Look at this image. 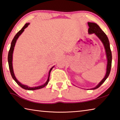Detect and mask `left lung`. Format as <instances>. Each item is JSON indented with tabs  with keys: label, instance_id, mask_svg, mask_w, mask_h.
Segmentation results:
<instances>
[{
	"label": "left lung",
	"instance_id": "8db88e82",
	"mask_svg": "<svg viewBox=\"0 0 120 120\" xmlns=\"http://www.w3.org/2000/svg\"><path fill=\"white\" fill-rule=\"evenodd\" d=\"M88 25L89 26L88 28V33L89 34H93L94 33L101 42H102L103 45H104L105 52H106V57L107 60V68H106V75L104 77V78L101 80V82L94 87L90 89H95L98 88V87L101 86V85L106 80L107 77H109V73L111 71V66H112V52L109 46V42L107 35L105 33L101 30V28L99 27V26L97 24L95 23H90L88 22Z\"/></svg>",
	"mask_w": 120,
	"mask_h": 120
}]
</instances>
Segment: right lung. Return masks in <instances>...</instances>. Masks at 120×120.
<instances>
[{
    "mask_svg": "<svg viewBox=\"0 0 120 120\" xmlns=\"http://www.w3.org/2000/svg\"><path fill=\"white\" fill-rule=\"evenodd\" d=\"M30 23H26L25 24V25L23 26V27L22 28V29L20 30V31L17 32V33L16 34L15 36H14V38L12 40L11 43V48H10V49L8 52V64H9V70H10V72H11V75L12 78H13V79L15 81L16 83L19 85V86H21L22 88H23L24 89H26V90H36V89H39L41 88H43V87H45V86L48 85L49 82V77H50V72L52 70V68L54 67H52L50 69V70L49 71V76H48V78L47 81L45 82V84H44L43 85H41V86H37V87H30L29 86H27V85H25L21 84L19 81H18L17 79H16V77L15 76V75H14V70H13V51H14V47H15L16 41L18 39V38H19V36L21 35V34L23 33L24 31V29L27 27L28 25H29Z\"/></svg>",
    "mask_w": 120,
    "mask_h": 120,
    "instance_id": "right-lung-1",
    "label": "right lung"
}]
</instances>
